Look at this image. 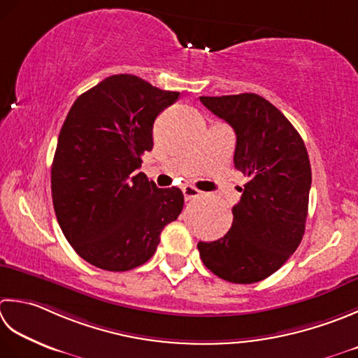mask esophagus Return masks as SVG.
Returning <instances> with one entry per match:
<instances>
[{
	"label": "esophagus",
	"mask_w": 358,
	"mask_h": 358,
	"mask_svg": "<svg viewBox=\"0 0 358 358\" xmlns=\"http://www.w3.org/2000/svg\"><path fill=\"white\" fill-rule=\"evenodd\" d=\"M181 191H183V195H185V200H186V201L192 200V199H195V197H199V195H200L199 189H195V187H192V186H183V187H181Z\"/></svg>",
	"instance_id": "esophagus-1"
}]
</instances>
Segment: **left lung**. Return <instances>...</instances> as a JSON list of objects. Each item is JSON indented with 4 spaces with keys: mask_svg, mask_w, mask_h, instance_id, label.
<instances>
[{
    "mask_svg": "<svg viewBox=\"0 0 358 358\" xmlns=\"http://www.w3.org/2000/svg\"><path fill=\"white\" fill-rule=\"evenodd\" d=\"M200 102L234 129V167L248 178L233 208V225L219 241L199 242L200 257L225 281L259 282L281 268L303 241L309 155L289 119L262 96H201Z\"/></svg>",
    "mask_w": 358,
    "mask_h": 358,
    "instance_id": "1",
    "label": "left lung"
}]
</instances>
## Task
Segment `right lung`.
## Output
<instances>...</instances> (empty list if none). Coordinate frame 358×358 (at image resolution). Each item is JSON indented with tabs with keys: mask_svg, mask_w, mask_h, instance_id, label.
<instances>
[{
	"mask_svg": "<svg viewBox=\"0 0 358 358\" xmlns=\"http://www.w3.org/2000/svg\"><path fill=\"white\" fill-rule=\"evenodd\" d=\"M178 96L141 77L110 76L77 97L62 125L54 211L76 253L97 268L127 271L149 261L183 209L178 187L159 189L135 172L153 147L157 116Z\"/></svg>",
	"mask_w": 358,
	"mask_h": 358,
	"instance_id": "add662e5",
	"label": "right lung"
}]
</instances>
